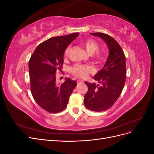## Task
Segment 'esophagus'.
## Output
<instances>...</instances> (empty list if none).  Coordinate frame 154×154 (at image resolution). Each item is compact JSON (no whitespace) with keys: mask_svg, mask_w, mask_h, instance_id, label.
<instances>
[{"mask_svg":"<svg viewBox=\"0 0 154 154\" xmlns=\"http://www.w3.org/2000/svg\"><path fill=\"white\" fill-rule=\"evenodd\" d=\"M83 81H82V80H78L77 81V84L78 85H80V84H82V83H83Z\"/></svg>","mask_w":154,"mask_h":154,"instance_id":"obj_1","label":"esophagus"}]
</instances>
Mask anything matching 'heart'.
<instances>
[{"instance_id": "obj_1", "label": "heart", "mask_w": 154, "mask_h": 154, "mask_svg": "<svg viewBox=\"0 0 154 154\" xmlns=\"http://www.w3.org/2000/svg\"><path fill=\"white\" fill-rule=\"evenodd\" d=\"M82 45L85 48L87 52L89 54H93L92 58L98 64H103L105 62V55L103 52L97 51L99 49V44L97 41L92 38H87L82 41ZM72 49L71 45H69L65 50L64 55L68 57ZM93 71V68L91 66H83L76 64L71 68V72L74 76L80 78H85L88 74Z\"/></svg>"}]
</instances>
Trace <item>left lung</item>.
<instances>
[{"label": "left lung", "instance_id": "1", "mask_svg": "<svg viewBox=\"0 0 154 154\" xmlns=\"http://www.w3.org/2000/svg\"><path fill=\"white\" fill-rule=\"evenodd\" d=\"M91 35L100 36L105 42L109 55L104 67L94 76L100 85L85 82L88 91L84 96V104L88 110L101 112L110 109L123 91L127 77L125 55L117 41L110 35L102 32Z\"/></svg>", "mask_w": 154, "mask_h": 154}]
</instances>
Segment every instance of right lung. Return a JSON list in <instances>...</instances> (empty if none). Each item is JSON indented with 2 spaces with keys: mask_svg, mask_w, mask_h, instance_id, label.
Wrapping results in <instances>:
<instances>
[{
  "mask_svg": "<svg viewBox=\"0 0 154 154\" xmlns=\"http://www.w3.org/2000/svg\"><path fill=\"white\" fill-rule=\"evenodd\" d=\"M79 32L52 37L40 44L29 61L31 92L41 108L49 113H58L67 106L76 82L67 78L61 85L56 83V72L61 71L63 54L67 46Z\"/></svg>",
  "mask_w": 154,
  "mask_h": 154,
  "instance_id": "1",
  "label": "right lung"
}]
</instances>
